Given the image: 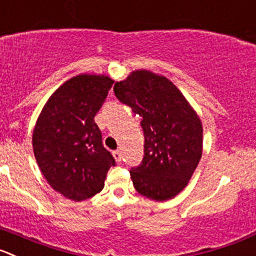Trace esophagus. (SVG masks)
I'll use <instances>...</instances> for the list:
<instances>
[{"label": "esophagus", "mask_w": 256, "mask_h": 256, "mask_svg": "<svg viewBox=\"0 0 256 256\" xmlns=\"http://www.w3.org/2000/svg\"><path fill=\"white\" fill-rule=\"evenodd\" d=\"M112 154H114V160H116L117 163H121V159H122V154H121L120 150H114V152H112Z\"/></svg>", "instance_id": "1"}]
</instances>
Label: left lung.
<instances>
[{"mask_svg": "<svg viewBox=\"0 0 256 256\" xmlns=\"http://www.w3.org/2000/svg\"><path fill=\"white\" fill-rule=\"evenodd\" d=\"M120 102L142 117L144 158L131 168L134 187L154 200L176 197L186 188L202 156L204 128L182 92L164 76L135 70L114 83Z\"/></svg>", "mask_w": 256, "mask_h": 256, "instance_id": "left-lung-1", "label": "left lung"}]
</instances>
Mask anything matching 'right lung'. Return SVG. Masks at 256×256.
<instances>
[{"mask_svg":"<svg viewBox=\"0 0 256 256\" xmlns=\"http://www.w3.org/2000/svg\"><path fill=\"white\" fill-rule=\"evenodd\" d=\"M114 80L80 74L64 82L42 107L32 132L36 163L52 190L80 202L104 190L114 159L94 122Z\"/></svg>","mask_w":256,"mask_h":256,"instance_id":"right-lung-1","label":"right lung"}]
</instances>
